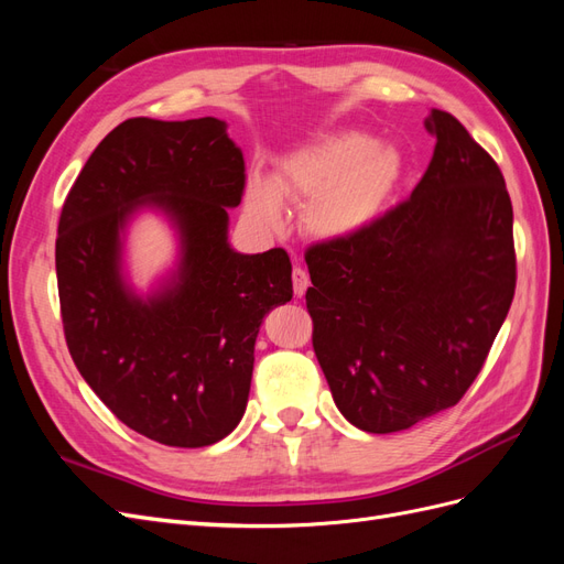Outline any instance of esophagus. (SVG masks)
I'll use <instances>...</instances> for the list:
<instances>
[{"label": "esophagus", "mask_w": 564, "mask_h": 564, "mask_svg": "<svg viewBox=\"0 0 564 564\" xmlns=\"http://www.w3.org/2000/svg\"><path fill=\"white\" fill-rule=\"evenodd\" d=\"M292 282H294V294L303 296L305 289H308L311 280H308V272H305L301 265H294L292 270Z\"/></svg>", "instance_id": "34e87169"}]
</instances>
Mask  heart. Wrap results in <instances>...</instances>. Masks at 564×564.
I'll return each instance as SVG.
<instances>
[{"instance_id":"heart-1","label":"heart","mask_w":564,"mask_h":564,"mask_svg":"<svg viewBox=\"0 0 564 564\" xmlns=\"http://www.w3.org/2000/svg\"><path fill=\"white\" fill-rule=\"evenodd\" d=\"M398 148L362 131H336L282 160L275 181L251 174L247 212L265 228L286 224V202H308L311 232L322 240H348L377 224L402 181Z\"/></svg>"}]
</instances>
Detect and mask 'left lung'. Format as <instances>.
<instances>
[{
	"label": "left lung",
	"instance_id": "left-lung-1",
	"mask_svg": "<svg viewBox=\"0 0 564 564\" xmlns=\"http://www.w3.org/2000/svg\"><path fill=\"white\" fill-rule=\"evenodd\" d=\"M412 197L348 240L308 249L305 305L332 398L355 429L398 433L454 406L516 294L501 169L445 110Z\"/></svg>",
	"mask_w": 564,
	"mask_h": 564
}]
</instances>
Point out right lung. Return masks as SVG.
<instances>
[{
    "label": "right lung",
    "instance_id": "right-lung-1",
    "mask_svg": "<svg viewBox=\"0 0 564 564\" xmlns=\"http://www.w3.org/2000/svg\"><path fill=\"white\" fill-rule=\"evenodd\" d=\"M245 158L216 117L115 127L65 197L56 275L63 332L79 373L131 431L207 447L242 421L263 317L292 301L284 249L240 253L228 212ZM162 213L180 237L175 270L148 295L123 272L133 215Z\"/></svg>",
    "mask_w": 564,
    "mask_h": 564
}]
</instances>
